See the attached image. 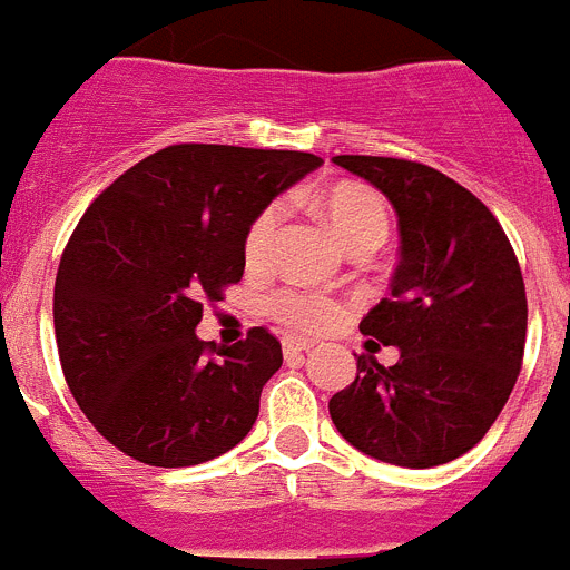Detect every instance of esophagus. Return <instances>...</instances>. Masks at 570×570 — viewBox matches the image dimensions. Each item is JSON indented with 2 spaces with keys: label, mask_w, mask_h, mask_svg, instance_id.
<instances>
[{
  "label": "esophagus",
  "mask_w": 570,
  "mask_h": 570,
  "mask_svg": "<svg viewBox=\"0 0 570 570\" xmlns=\"http://www.w3.org/2000/svg\"><path fill=\"white\" fill-rule=\"evenodd\" d=\"M311 347H314V342H311V340H294V336H288V340H282V351H285V356L308 354Z\"/></svg>",
  "instance_id": "esophagus-1"
}]
</instances>
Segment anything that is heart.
Masks as SVG:
<instances>
[{
	"label": "heart",
	"instance_id": "b5f03b06",
	"mask_svg": "<svg viewBox=\"0 0 570 570\" xmlns=\"http://www.w3.org/2000/svg\"><path fill=\"white\" fill-rule=\"evenodd\" d=\"M322 214L347 248L382 245L387 236V205L374 188L360 183H340L322 194ZM282 208L268 205L245 234L248 265H265L276 248ZM271 314L294 331H325L340 320V305L316 291H282L271 299Z\"/></svg>",
	"mask_w": 570,
	"mask_h": 570
}]
</instances>
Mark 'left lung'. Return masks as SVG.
I'll use <instances>...</instances> for the list:
<instances>
[{"mask_svg": "<svg viewBox=\"0 0 570 570\" xmlns=\"http://www.w3.org/2000/svg\"><path fill=\"white\" fill-rule=\"evenodd\" d=\"M387 196L402 259L391 294L360 331L400 347L396 365L356 356V380L331 396L356 451L434 468L471 451L500 416L525 354L520 262L497 216L451 176L394 156H334Z\"/></svg>", "mask_w": 570, "mask_h": 570, "instance_id": "obj_1", "label": "left lung"}]
</instances>
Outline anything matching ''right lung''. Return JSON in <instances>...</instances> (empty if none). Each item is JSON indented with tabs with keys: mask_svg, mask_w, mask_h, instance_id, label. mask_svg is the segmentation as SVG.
<instances>
[{
	"mask_svg": "<svg viewBox=\"0 0 570 570\" xmlns=\"http://www.w3.org/2000/svg\"><path fill=\"white\" fill-rule=\"evenodd\" d=\"M320 165L302 150L170 145L85 210L59 262L53 328L70 394L122 454L188 468L248 436L279 340L250 328L216 347L194 331L203 302L242 279L250 223Z\"/></svg>",
	"mask_w": 570,
	"mask_h": 570,
	"instance_id": "right-lung-1",
	"label": "right lung"
}]
</instances>
